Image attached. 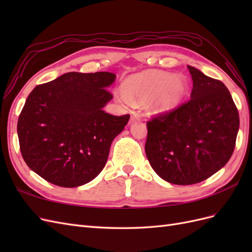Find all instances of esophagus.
<instances>
[{"instance_id": "1", "label": "esophagus", "mask_w": 252, "mask_h": 252, "mask_svg": "<svg viewBox=\"0 0 252 252\" xmlns=\"http://www.w3.org/2000/svg\"><path fill=\"white\" fill-rule=\"evenodd\" d=\"M138 120H140V116H139V114H136V113L132 112L131 117H130V123H132V122L138 121Z\"/></svg>"}]
</instances>
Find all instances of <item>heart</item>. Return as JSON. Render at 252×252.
<instances>
[{
  "instance_id": "heart-1",
  "label": "heart",
  "mask_w": 252,
  "mask_h": 252,
  "mask_svg": "<svg viewBox=\"0 0 252 252\" xmlns=\"http://www.w3.org/2000/svg\"><path fill=\"white\" fill-rule=\"evenodd\" d=\"M188 94V82L181 74L149 70L136 73L124 82L122 102L148 100V108L154 112L171 111L183 102Z\"/></svg>"
}]
</instances>
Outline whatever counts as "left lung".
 <instances>
[{"mask_svg": "<svg viewBox=\"0 0 252 252\" xmlns=\"http://www.w3.org/2000/svg\"><path fill=\"white\" fill-rule=\"evenodd\" d=\"M190 100L147 121L145 151L158 177L175 185L210 178L226 165L240 127L238 108L224 84L188 66Z\"/></svg>", "mask_w": 252, "mask_h": 252, "instance_id": "left-lung-1", "label": "left lung"}]
</instances>
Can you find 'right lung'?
<instances>
[{
    "label": "right lung",
    "instance_id": "right-lung-1",
    "mask_svg": "<svg viewBox=\"0 0 252 252\" xmlns=\"http://www.w3.org/2000/svg\"><path fill=\"white\" fill-rule=\"evenodd\" d=\"M111 72H68L37 85L18 121L23 158L30 169L60 187H78L97 177L110 145L130 114L103 110L113 95Z\"/></svg>",
    "mask_w": 252,
    "mask_h": 252
}]
</instances>
